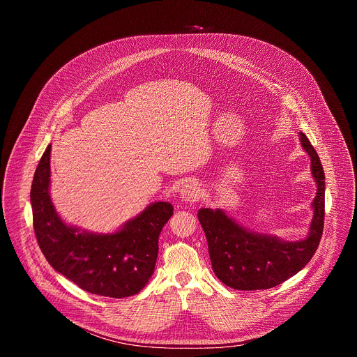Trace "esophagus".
Wrapping results in <instances>:
<instances>
[{
	"mask_svg": "<svg viewBox=\"0 0 357 357\" xmlns=\"http://www.w3.org/2000/svg\"><path fill=\"white\" fill-rule=\"evenodd\" d=\"M199 195H200V189H199V185L196 182H185L179 190V196L182 197V200L185 202H193V200H197L199 199Z\"/></svg>",
	"mask_w": 357,
	"mask_h": 357,
	"instance_id": "34e87169",
	"label": "esophagus"
}]
</instances>
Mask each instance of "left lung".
Returning a JSON list of instances; mask_svg holds the SVG:
<instances>
[{
	"label": "left lung",
	"mask_w": 357,
	"mask_h": 357,
	"mask_svg": "<svg viewBox=\"0 0 357 357\" xmlns=\"http://www.w3.org/2000/svg\"><path fill=\"white\" fill-rule=\"evenodd\" d=\"M301 145L311 158L317 196L308 236L285 241L273 234L252 231L238 225L222 209L202 208L197 219L206 234L212 268L230 288L240 291L268 289L295 275L310 263L319 245L325 218V174L315 148L303 132Z\"/></svg>",
	"instance_id": "obj_1"
}]
</instances>
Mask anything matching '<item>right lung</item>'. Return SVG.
<instances>
[{"label": "right lung", "mask_w": 357, "mask_h": 357, "mask_svg": "<svg viewBox=\"0 0 357 357\" xmlns=\"http://www.w3.org/2000/svg\"><path fill=\"white\" fill-rule=\"evenodd\" d=\"M49 186L50 145L31 188L33 229L47 263L90 294L110 298L138 294L154 274L160 233L174 215L171 203H151L114 233H90L61 219Z\"/></svg>", "instance_id": "add662e5"}]
</instances>
